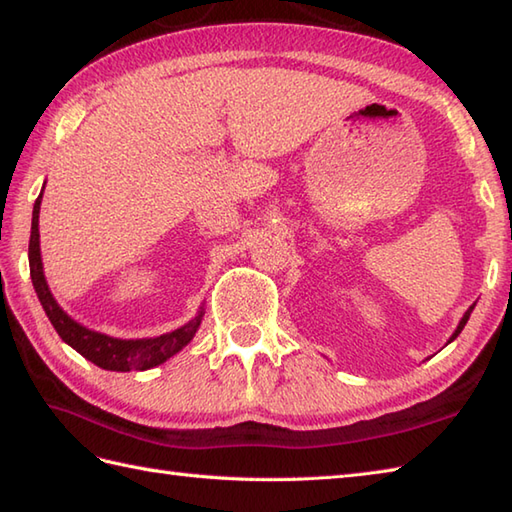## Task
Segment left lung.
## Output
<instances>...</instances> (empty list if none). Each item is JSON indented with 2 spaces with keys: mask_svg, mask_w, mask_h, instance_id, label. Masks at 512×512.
Segmentation results:
<instances>
[{
  "mask_svg": "<svg viewBox=\"0 0 512 512\" xmlns=\"http://www.w3.org/2000/svg\"><path fill=\"white\" fill-rule=\"evenodd\" d=\"M473 308H475V303H473V306H471L469 310H466V312H464V317L460 319V323H458V328H455V332L451 334V339H449L447 343H451V341H455V339H458V334H460V332L464 330V325H466V321H469V317H471V312H473Z\"/></svg>",
  "mask_w": 512,
  "mask_h": 512,
  "instance_id": "8db88e82",
  "label": "left lung"
}]
</instances>
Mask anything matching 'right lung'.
I'll list each match as a JSON object with an SVG mask.
<instances>
[{
  "instance_id": "obj_1",
  "label": "right lung",
  "mask_w": 512,
  "mask_h": 512,
  "mask_svg": "<svg viewBox=\"0 0 512 512\" xmlns=\"http://www.w3.org/2000/svg\"><path fill=\"white\" fill-rule=\"evenodd\" d=\"M46 187V184H43ZM41 198L35 202V209H32V226H30V244H28V262H30V277L32 286H35L37 297L41 301L43 310H46L52 328L57 330L63 343H68L72 350L79 352L83 358H88L94 365L101 369H110V372H145L156 365H162L173 354H178L184 345H187L195 332H198L204 310L200 308L198 314L184 323L182 328L154 336V339H116V336L103 334L85 328L83 323L74 321L68 312H65L57 299L52 297L48 288L46 275H43V262H41V248H39V209H41Z\"/></svg>"
}]
</instances>
